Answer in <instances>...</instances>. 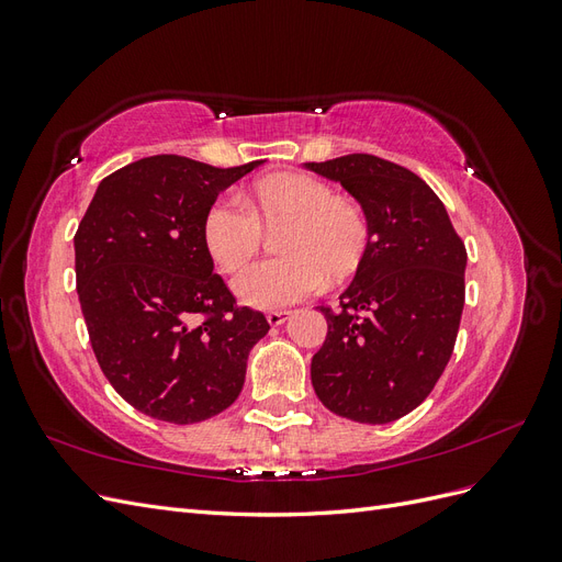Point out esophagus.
<instances>
[{
    "instance_id": "obj_1",
    "label": "esophagus",
    "mask_w": 562,
    "mask_h": 562,
    "mask_svg": "<svg viewBox=\"0 0 562 562\" xmlns=\"http://www.w3.org/2000/svg\"><path fill=\"white\" fill-rule=\"evenodd\" d=\"M293 316V312H269L267 321L269 326H283V323Z\"/></svg>"
}]
</instances>
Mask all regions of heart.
Masks as SVG:
<instances>
[{
  "label": "heart",
  "instance_id": "obj_1",
  "mask_svg": "<svg viewBox=\"0 0 562 562\" xmlns=\"http://www.w3.org/2000/svg\"><path fill=\"white\" fill-rule=\"evenodd\" d=\"M285 223L281 258L255 262L234 279V293L255 310H283L316 293L326 281H345L370 246V220L359 201L335 196L314 176L279 173L255 182L239 199L220 196L203 217V241L215 265L241 269L262 246L265 227Z\"/></svg>",
  "mask_w": 562,
  "mask_h": 562
}]
</instances>
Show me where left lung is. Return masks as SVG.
Segmentation results:
<instances>
[{
  "instance_id": "left-lung-1",
  "label": "left lung",
  "mask_w": 562,
  "mask_h": 562,
  "mask_svg": "<svg viewBox=\"0 0 562 562\" xmlns=\"http://www.w3.org/2000/svg\"><path fill=\"white\" fill-rule=\"evenodd\" d=\"M339 182L370 220V246L328 335L312 384L330 413L361 424L401 419L431 394L464 310L467 248L431 187L372 155L304 164Z\"/></svg>"
}]
</instances>
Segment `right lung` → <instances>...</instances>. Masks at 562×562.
<instances>
[{
  "instance_id": "1",
  "label": "right lung",
  "mask_w": 562,
  "mask_h": 562,
  "mask_svg": "<svg viewBox=\"0 0 562 562\" xmlns=\"http://www.w3.org/2000/svg\"><path fill=\"white\" fill-rule=\"evenodd\" d=\"M260 164L157 155L100 180L75 234L77 295L100 370L135 411L194 424L239 398L269 323L213 274L203 217Z\"/></svg>"
}]
</instances>
